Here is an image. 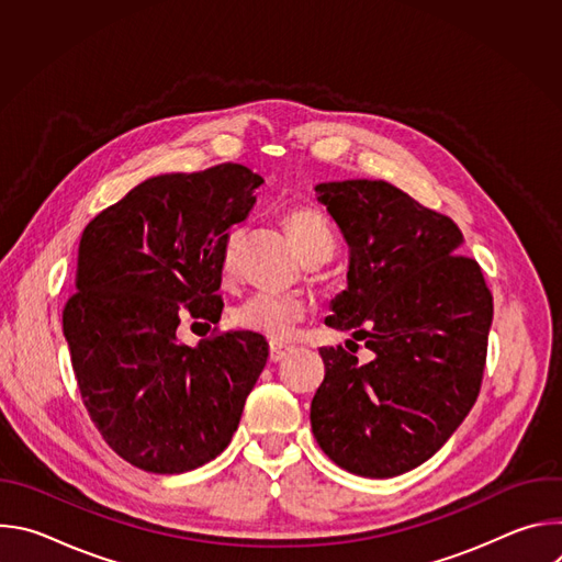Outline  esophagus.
<instances>
[{"mask_svg":"<svg viewBox=\"0 0 562 562\" xmlns=\"http://www.w3.org/2000/svg\"><path fill=\"white\" fill-rule=\"evenodd\" d=\"M286 356H289V347H284V345H271V347H269V362L278 364V362H282Z\"/></svg>","mask_w":562,"mask_h":562,"instance_id":"obj_1","label":"esophagus"}]
</instances>
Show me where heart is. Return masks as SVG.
<instances>
[{
    "mask_svg": "<svg viewBox=\"0 0 562 562\" xmlns=\"http://www.w3.org/2000/svg\"><path fill=\"white\" fill-rule=\"evenodd\" d=\"M284 224L308 265H323L331 260L336 251V231L323 211L315 206H291L284 213ZM239 239H243V231L233 228L222 243L220 271L226 280L233 278L237 269ZM308 311L311 304L300 293L258 291L235 306L233 323L243 331L262 336L271 342H284L293 336L295 327L308 315Z\"/></svg>",
    "mask_w": 562,
    "mask_h": 562,
    "instance_id": "heart-1",
    "label": "heart"
}]
</instances>
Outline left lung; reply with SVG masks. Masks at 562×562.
Here are the masks:
<instances>
[{"label": "left lung", "instance_id": "1", "mask_svg": "<svg viewBox=\"0 0 562 562\" xmlns=\"http://www.w3.org/2000/svg\"><path fill=\"white\" fill-rule=\"evenodd\" d=\"M351 251L334 329L373 351L360 364L323 347L325 380L311 403L313 436L338 467L391 477L429 460L471 412L483 384L494 295L458 254L456 222L384 180L317 184ZM349 347V345H347Z\"/></svg>", "mask_w": 562, "mask_h": 562}]
</instances>
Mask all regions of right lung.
<instances>
[{
    "label": "right lung",
    "instance_id": "obj_1",
    "mask_svg": "<svg viewBox=\"0 0 562 562\" xmlns=\"http://www.w3.org/2000/svg\"><path fill=\"white\" fill-rule=\"evenodd\" d=\"M265 180L243 165L157 176L93 217L79 239L61 325L82 403L126 462L184 473L231 442L269 345L249 331L178 340L180 317L217 325L220 251Z\"/></svg>",
    "mask_w": 562,
    "mask_h": 562
}]
</instances>
